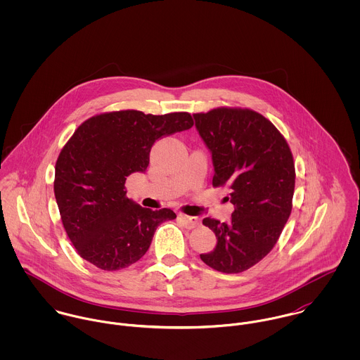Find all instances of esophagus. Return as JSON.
Returning <instances> with one entry per match:
<instances>
[{
    "label": "esophagus",
    "mask_w": 360,
    "mask_h": 360,
    "mask_svg": "<svg viewBox=\"0 0 360 360\" xmlns=\"http://www.w3.org/2000/svg\"><path fill=\"white\" fill-rule=\"evenodd\" d=\"M180 219L183 221V224L187 227V229H195L200 226L201 220L198 217H194V216H187V214H180Z\"/></svg>",
    "instance_id": "esophagus-1"
}]
</instances>
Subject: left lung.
I'll return each instance as SVG.
<instances>
[{"mask_svg":"<svg viewBox=\"0 0 360 360\" xmlns=\"http://www.w3.org/2000/svg\"><path fill=\"white\" fill-rule=\"evenodd\" d=\"M195 126L212 153L213 187H227L234 212L229 221L205 217L216 248L200 255L209 267L241 273L276 245L292 209L295 165L284 136L248 108L220 106L194 113Z\"/></svg>","mask_w":360,"mask_h":360,"instance_id":"left-lung-1","label":"left lung"}]
</instances>
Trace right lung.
Listing matches in <instances>:
<instances>
[{"label": "right lung", "instance_id": "right-lung-1", "mask_svg": "<svg viewBox=\"0 0 360 360\" xmlns=\"http://www.w3.org/2000/svg\"><path fill=\"white\" fill-rule=\"evenodd\" d=\"M188 112L146 115L127 109L83 122L55 163L53 193L77 254L101 270L129 267L148 251L156 227L176 219L126 197V179L144 172L155 141L193 127Z\"/></svg>", "mask_w": 360, "mask_h": 360}]
</instances>
